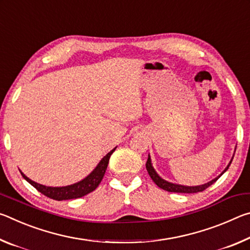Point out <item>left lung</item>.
I'll return each instance as SVG.
<instances>
[{"label": "left lung", "instance_id": "left-lung-1", "mask_svg": "<svg viewBox=\"0 0 250 250\" xmlns=\"http://www.w3.org/2000/svg\"><path fill=\"white\" fill-rule=\"evenodd\" d=\"M236 151V149H235ZM232 158H234V155H232ZM232 158L230 160V162L228 163V166L225 167V170H224L221 174H219L217 177H215L209 182H207L205 184H202V185H196V186H188V185H181V184H176V183H172V182H168L167 180H164L161 177L156 171L154 170L153 166H152V161H151V156L149 154L147 156V161H146V171L149 173V175L151 176V179L153 180L154 183L161 188L164 191H167V192H174V193H197V192H203L204 189H206L208 186H210L211 184H214L215 182H216L219 177H221L224 173H225L228 167H229Z\"/></svg>", "mask_w": 250, "mask_h": 250}]
</instances>
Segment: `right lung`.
Instances as JSON below:
<instances>
[{
  "mask_svg": "<svg viewBox=\"0 0 250 250\" xmlns=\"http://www.w3.org/2000/svg\"><path fill=\"white\" fill-rule=\"evenodd\" d=\"M117 146L115 149L110 151L109 153L105 154L104 158L100 160V162L97 164V167L91 171L90 174H88L84 179L77 182V183H74L67 186H55V188L54 186H46L43 184L36 183V182L28 179V177L25 175L22 171L20 172L29 184L33 185L37 191L41 192L42 194H44L45 196H47L49 198H53V200H56V201H65V200H73V198H79L87 195V194H89L92 191H95L97 186L100 184V182L103 180V177L105 173V170H107L110 156H111V154L115 152Z\"/></svg>",
  "mask_w": 250,
  "mask_h": 250,
  "instance_id": "add662e5",
  "label": "right lung"
}]
</instances>
